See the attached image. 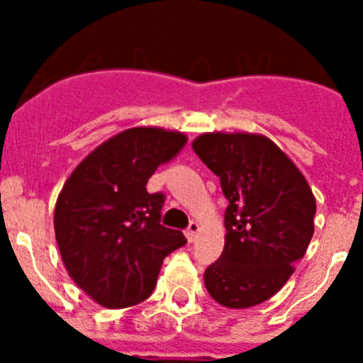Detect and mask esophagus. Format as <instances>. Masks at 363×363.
<instances>
[{
  "instance_id": "obj_1",
  "label": "esophagus",
  "mask_w": 363,
  "mask_h": 363,
  "mask_svg": "<svg viewBox=\"0 0 363 363\" xmlns=\"http://www.w3.org/2000/svg\"><path fill=\"white\" fill-rule=\"evenodd\" d=\"M198 230H200V225H198L196 221H191L187 227V230H185V236H187L189 242H194V240H196Z\"/></svg>"
}]
</instances>
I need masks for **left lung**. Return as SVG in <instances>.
Instances as JSON below:
<instances>
[{
  "label": "left lung",
  "instance_id": "1",
  "mask_svg": "<svg viewBox=\"0 0 363 363\" xmlns=\"http://www.w3.org/2000/svg\"><path fill=\"white\" fill-rule=\"evenodd\" d=\"M192 150L220 178L229 205L225 247L205 269L211 296L230 309L269 300L309 247L316 201L303 174L259 134H201Z\"/></svg>",
  "mask_w": 363,
  "mask_h": 363
}]
</instances>
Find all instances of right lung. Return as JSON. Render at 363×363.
I'll use <instances>...</instances> for the list:
<instances>
[{"instance_id": "obj_1", "label": "right lung", "mask_w": 363, "mask_h": 363, "mask_svg": "<svg viewBox=\"0 0 363 363\" xmlns=\"http://www.w3.org/2000/svg\"><path fill=\"white\" fill-rule=\"evenodd\" d=\"M187 143L179 133L134 127L79 163L63 185L54 230L63 264L99 306L120 309L152 294L163 258L185 245L182 230L162 225L165 194L147 182Z\"/></svg>"}]
</instances>
